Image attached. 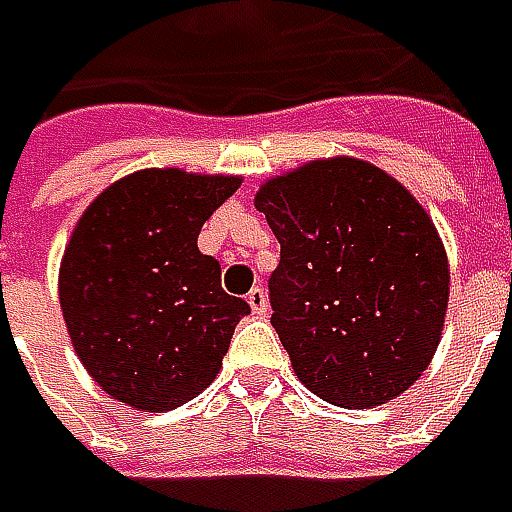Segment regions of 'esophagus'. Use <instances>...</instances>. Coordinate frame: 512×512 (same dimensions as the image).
<instances>
[{
	"mask_svg": "<svg viewBox=\"0 0 512 512\" xmlns=\"http://www.w3.org/2000/svg\"><path fill=\"white\" fill-rule=\"evenodd\" d=\"M247 305H250V310H253L256 316H265V313H267L265 287H253V290L247 293Z\"/></svg>",
	"mask_w": 512,
	"mask_h": 512,
	"instance_id": "obj_1",
	"label": "esophagus"
}]
</instances>
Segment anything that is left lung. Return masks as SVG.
I'll list each match as a JSON object with an SVG mask.
<instances>
[{"mask_svg":"<svg viewBox=\"0 0 512 512\" xmlns=\"http://www.w3.org/2000/svg\"><path fill=\"white\" fill-rule=\"evenodd\" d=\"M256 207L279 239L270 325L296 376L339 407L404 393L430 364L447 310V256L422 205L359 159L270 179Z\"/></svg>","mask_w":512,"mask_h":512,"instance_id":"1","label":"left lung"}]
</instances>
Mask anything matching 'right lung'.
Instances as JSON below:
<instances>
[{"instance_id":"right-lung-1","label":"right lung","mask_w":512,"mask_h":512,"mask_svg":"<svg viewBox=\"0 0 512 512\" xmlns=\"http://www.w3.org/2000/svg\"><path fill=\"white\" fill-rule=\"evenodd\" d=\"M233 176L139 170L93 199L70 236L59 302L82 364L113 399L165 413L216 379L250 305L222 290L196 239Z\"/></svg>"}]
</instances>
